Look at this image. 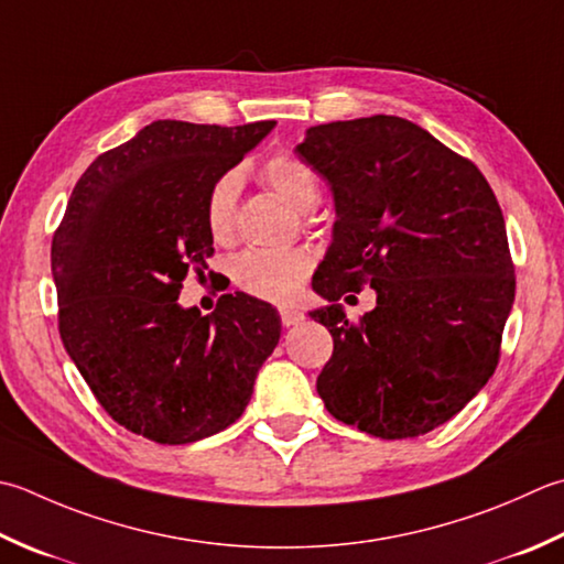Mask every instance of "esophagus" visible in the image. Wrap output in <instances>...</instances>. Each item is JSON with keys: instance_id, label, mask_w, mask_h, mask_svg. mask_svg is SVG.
Here are the masks:
<instances>
[{"instance_id": "obj_1", "label": "esophagus", "mask_w": 564, "mask_h": 564, "mask_svg": "<svg viewBox=\"0 0 564 564\" xmlns=\"http://www.w3.org/2000/svg\"><path fill=\"white\" fill-rule=\"evenodd\" d=\"M303 313L295 311V307H281V323L283 327H293L297 323H303Z\"/></svg>"}]
</instances>
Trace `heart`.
Wrapping results in <instances>:
<instances>
[{"mask_svg": "<svg viewBox=\"0 0 564 564\" xmlns=\"http://www.w3.org/2000/svg\"><path fill=\"white\" fill-rule=\"evenodd\" d=\"M261 181L297 213H311L319 203L317 175L311 165L291 156V153H275V156L263 161ZM239 187V173L227 171L217 175L205 195V227L209 239L217 241V245H229L231 237H235ZM311 267V253L303 249H251L239 253L231 263V281L241 291L261 297V301L289 303L303 289Z\"/></svg>", "mask_w": 564, "mask_h": 564, "instance_id": "obj_1", "label": "heart"}]
</instances>
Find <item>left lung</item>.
Wrapping results in <instances>:
<instances>
[{
	"label": "left lung",
	"mask_w": 564,
	"mask_h": 564,
	"mask_svg": "<svg viewBox=\"0 0 564 564\" xmlns=\"http://www.w3.org/2000/svg\"><path fill=\"white\" fill-rule=\"evenodd\" d=\"M335 195V239L311 313L335 349L317 393L337 421L383 440L425 435L491 379L516 295L501 207L469 159L413 121L373 115L311 127L297 143ZM364 282L378 307L336 305Z\"/></svg>",
	"instance_id": "1"
}]
</instances>
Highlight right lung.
Masks as SVG:
<instances>
[{"label":"right lung","instance_id":"1","mask_svg":"<svg viewBox=\"0 0 564 564\" xmlns=\"http://www.w3.org/2000/svg\"><path fill=\"white\" fill-rule=\"evenodd\" d=\"M273 124L151 121L73 187L51 245L61 339L129 433L187 445L229 427L279 345L281 317L251 295H223L213 315L178 305L185 275L215 253L209 185Z\"/></svg>","mask_w":564,"mask_h":564}]
</instances>
